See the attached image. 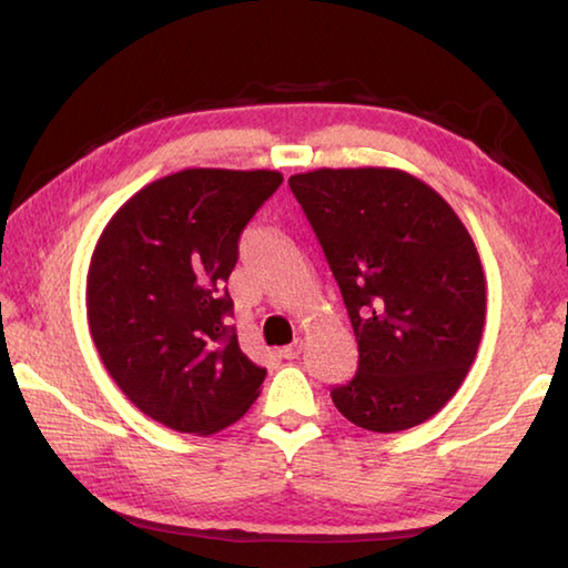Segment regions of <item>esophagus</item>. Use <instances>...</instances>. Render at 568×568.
I'll use <instances>...</instances> for the list:
<instances>
[{
    "label": "esophagus",
    "mask_w": 568,
    "mask_h": 568,
    "mask_svg": "<svg viewBox=\"0 0 568 568\" xmlns=\"http://www.w3.org/2000/svg\"><path fill=\"white\" fill-rule=\"evenodd\" d=\"M301 351H303V341L295 338L291 345H285V348L277 351V355H281V358H285V361H293V358H297V355H301Z\"/></svg>",
    "instance_id": "1"
}]
</instances>
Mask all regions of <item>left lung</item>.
I'll return each mask as SVG.
<instances>
[{
	"label": "left lung",
	"instance_id": "8db88e82",
	"mask_svg": "<svg viewBox=\"0 0 568 568\" xmlns=\"http://www.w3.org/2000/svg\"><path fill=\"white\" fill-rule=\"evenodd\" d=\"M287 185L358 341V373L331 390L335 408L376 434L434 418L468 376L486 323V275L466 225L396 168H321Z\"/></svg>",
	"mask_w": 568,
	"mask_h": 568
}]
</instances>
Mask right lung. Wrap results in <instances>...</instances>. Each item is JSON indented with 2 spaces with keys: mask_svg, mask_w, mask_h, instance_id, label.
<instances>
[{
  "mask_svg": "<svg viewBox=\"0 0 568 568\" xmlns=\"http://www.w3.org/2000/svg\"><path fill=\"white\" fill-rule=\"evenodd\" d=\"M277 170L187 168L160 178L104 225L88 271V323L104 368L145 416L180 434L233 426L265 368L240 351L227 277Z\"/></svg>",
  "mask_w": 568,
  "mask_h": 568,
  "instance_id": "add662e5",
  "label": "right lung"
}]
</instances>
